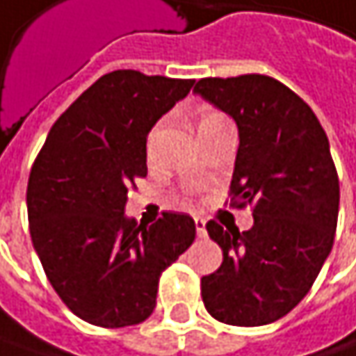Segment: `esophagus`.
<instances>
[{
	"label": "esophagus",
	"mask_w": 356,
	"mask_h": 356,
	"mask_svg": "<svg viewBox=\"0 0 356 356\" xmlns=\"http://www.w3.org/2000/svg\"><path fill=\"white\" fill-rule=\"evenodd\" d=\"M195 230H197V236H206V220L202 216H195Z\"/></svg>",
	"instance_id": "34e87169"
}]
</instances>
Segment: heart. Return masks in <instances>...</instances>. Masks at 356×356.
<instances>
[{"instance_id": "obj_1", "label": "heart", "mask_w": 356, "mask_h": 356, "mask_svg": "<svg viewBox=\"0 0 356 356\" xmlns=\"http://www.w3.org/2000/svg\"><path fill=\"white\" fill-rule=\"evenodd\" d=\"M210 118H218V115H216V113H210V115H206L204 120H210ZM204 120H202V122H204Z\"/></svg>"}]
</instances>
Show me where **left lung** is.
Masks as SVG:
<instances>
[{"instance_id": "1", "label": "left lung", "mask_w": 356, "mask_h": 356, "mask_svg": "<svg viewBox=\"0 0 356 356\" xmlns=\"http://www.w3.org/2000/svg\"><path fill=\"white\" fill-rule=\"evenodd\" d=\"M193 93L238 128L232 204H252V228L208 222L222 246L202 277L206 309L224 324L263 326L298 306L328 259L339 220V175L316 113L265 75L202 79Z\"/></svg>"}]
</instances>
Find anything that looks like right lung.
I'll return each instance as SVG.
<instances>
[{
    "mask_svg": "<svg viewBox=\"0 0 356 356\" xmlns=\"http://www.w3.org/2000/svg\"><path fill=\"white\" fill-rule=\"evenodd\" d=\"M193 79L112 71L50 128L28 179V222L50 285L81 320L122 328L156 306L161 273L189 248L195 222L167 211L152 226L126 216L146 175V136Z\"/></svg>",
    "mask_w": 356,
    "mask_h": 356,
    "instance_id": "1",
    "label": "right lung"
}]
</instances>
